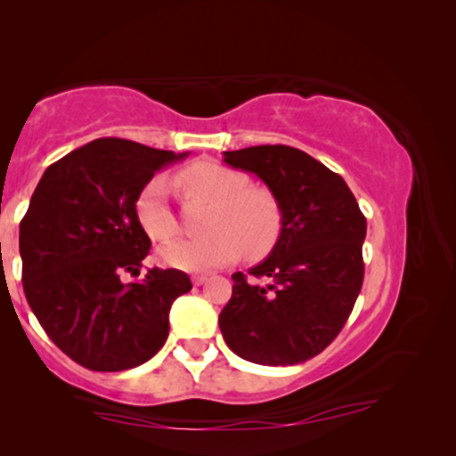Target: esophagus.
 <instances>
[{
  "instance_id": "esophagus-1",
  "label": "esophagus",
  "mask_w": 456,
  "mask_h": 456,
  "mask_svg": "<svg viewBox=\"0 0 456 456\" xmlns=\"http://www.w3.org/2000/svg\"><path fill=\"white\" fill-rule=\"evenodd\" d=\"M191 281H192V285H197L199 288V285H203L207 281V275H192Z\"/></svg>"
}]
</instances>
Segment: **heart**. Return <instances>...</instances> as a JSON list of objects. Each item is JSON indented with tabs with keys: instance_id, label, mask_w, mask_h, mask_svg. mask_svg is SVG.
<instances>
[{
	"instance_id": "heart-1",
	"label": "heart",
	"mask_w": 456,
	"mask_h": 456,
	"mask_svg": "<svg viewBox=\"0 0 456 456\" xmlns=\"http://www.w3.org/2000/svg\"><path fill=\"white\" fill-rule=\"evenodd\" d=\"M176 184L189 197L209 200L205 231L200 239H183L165 245L159 259L181 272H211L235 261L241 251L247 257H261L272 249L281 233V207L272 191L249 187L243 173L217 163H195L176 175ZM136 219L154 241L175 237L176 217L168 205V183L152 176L138 192Z\"/></svg>"
}]
</instances>
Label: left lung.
I'll return each instance as SVG.
<instances>
[{
	"mask_svg": "<svg viewBox=\"0 0 456 456\" xmlns=\"http://www.w3.org/2000/svg\"><path fill=\"white\" fill-rule=\"evenodd\" d=\"M229 167L253 173L281 207V233L249 269L265 283L231 275L219 328L237 356L264 366L305 362L331 344L364 280L366 219L342 176L285 144L225 151Z\"/></svg>",
	"mask_w": 456,
	"mask_h": 456,
	"instance_id": "obj_1",
	"label": "left lung"
}]
</instances>
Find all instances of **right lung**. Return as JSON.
Instances as JSON below:
<instances>
[{"mask_svg":"<svg viewBox=\"0 0 456 456\" xmlns=\"http://www.w3.org/2000/svg\"><path fill=\"white\" fill-rule=\"evenodd\" d=\"M189 152L125 138H98L50 165L20 223L26 299L45 334L96 372L136 368L168 336L173 302L192 285L179 269L152 267L141 281L151 239L134 203L154 173Z\"/></svg>","mask_w":456,"mask_h":456,"instance_id":"obj_1","label":"right lung"}]
</instances>
